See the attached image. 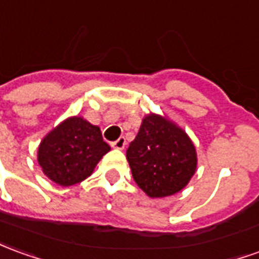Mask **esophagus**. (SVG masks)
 I'll list each match as a JSON object with an SVG mask.
<instances>
[{"label":"esophagus","instance_id":"34e87169","mask_svg":"<svg viewBox=\"0 0 259 259\" xmlns=\"http://www.w3.org/2000/svg\"><path fill=\"white\" fill-rule=\"evenodd\" d=\"M111 146L113 148H117V150H123L124 146H126V140H124V137H119L116 142H112Z\"/></svg>","mask_w":259,"mask_h":259}]
</instances>
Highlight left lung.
Returning <instances> with one entry per match:
<instances>
[{"instance_id":"8db88e82","label":"left lung","mask_w":259,"mask_h":259,"mask_svg":"<svg viewBox=\"0 0 259 259\" xmlns=\"http://www.w3.org/2000/svg\"><path fill=\"white\" fill-rule=\"evenodd\" d=\"M132 175L150 198H165L184 189L196 171V150L185 130L155 113L143 119L126 151Z\"/></svg>"}]
</instances>
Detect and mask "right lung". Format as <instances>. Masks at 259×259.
Masks as SVG:
<instances>
[{
  "mask_svg": "<svg viewBox=\"0 0 259 259\" xmlns=\"http://www.w3.org/2000/svg\"><path fill=\"white\" fill-rule=\"evenodd\" d=\"M111 150L98 126L73 116L54 127L37 148V161L49 180L71 186L88 178Z\"/></svg>",
  "mask_w": 259,
  "mask_h": 259,
  "instance_id": "1",
  "label": "right lung"
}]
</instances>
